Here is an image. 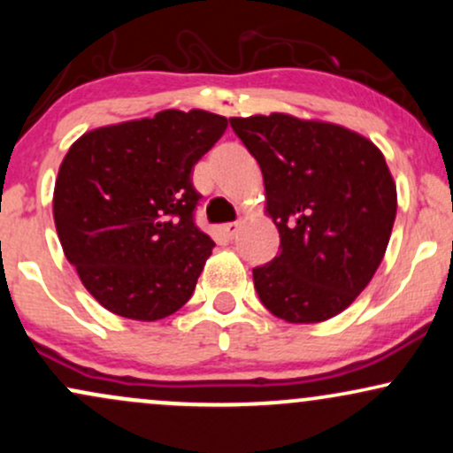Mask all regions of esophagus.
<instances>
[{"label":"esophagus","mask_w":453,"mask_h":453,"mask_svg":"<svg viewBox=\"0 0 453 453\" xmlns=\"http://www.w3.org/2000/svg\"><path fill=\"white\" fill-rule=\"evenodd\" d=\"M238 227H241V221H232V223H226V226H223V234H226V236L234 238V236H236Z\"/></svg>","instance_id":"obj_1"}]
</instances>
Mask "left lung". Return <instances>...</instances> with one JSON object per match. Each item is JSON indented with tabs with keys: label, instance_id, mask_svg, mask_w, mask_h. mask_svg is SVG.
<instances>
[{
	"label": "left lung",
	"instance_id": "obj_1",
	"mask_svg": "<svg viewBox=\"0 0 453 453\" xmlns=\"http://www.w3.org/2000/svg\"><path fill=\"white\" fill-rule=\"evenodd\" d=\"M257 159L280 253L253 268L264 306L289 324L342 313L377 273L396 219V183L362 134L288 112L232 117Z\"/></svg>",
	"mask_w": 453,
	"mask_h": 453
}]
</instances>
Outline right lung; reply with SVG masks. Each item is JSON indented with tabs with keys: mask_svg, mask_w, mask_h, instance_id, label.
I'll return each instance as SVG.
<instances>
[{
	"mask_svg": "<svg viewBox=\"0 0 453 453\" xmlns=\"http://www.w3.org/2000/svg\"><path fill=\"white\" fill-rule=\"evenodd\" d=\"M227 119L161 111L96 127L72 144L53 194L57 236L93 298L114 315L157 321L194 294L212 238L197 230V159Z\"/></svg>",
	"mask_w": 453,
	"mask_h": 453,
	"instance_id": "1",
	"label": "right lung"
}]
</instances>
